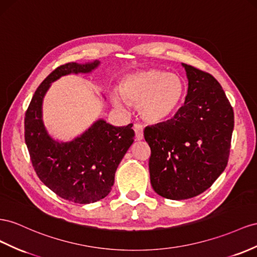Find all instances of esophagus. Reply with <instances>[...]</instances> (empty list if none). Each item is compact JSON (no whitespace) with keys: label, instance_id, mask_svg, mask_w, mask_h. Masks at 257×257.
I'll use <instances>...</instances> for the list:
<instances>
[{"label":"esophagus","instance_id":"esophagus-1","mask_svg":"<svg viewBox=\"0 0 257 257\" xmlns=\"http://www.w3.org/2000/svg\"><path fill=\"white\" fill-rule=\"evenodd\" d=\"M134 132L136 141H142L144 138V130L141 124H134Z\"/></svg>","mask_w":257,"mask_h":257}]
</instances>
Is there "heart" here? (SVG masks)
Listing matches in <instances>:
<instances>
[{
  "mask_svg": "<svg viewBox=\"0 0 257 257\" xmlns=\"http://www.w3.org/2000/svg\"><path fill=\"white\" fill-rule=\"evenodd\" d=\"M113 91L111 99L117 107L127 102L138 105L143 119L152 124L166 121L175 113L185 95V82L177 74L159 69H146L127 74Z\"/></svg>",
  "mask_w": 257,
  "mask_h": 257,
  "instance_id": "b5f03b06",
  "label": "heart"
}]
</instances>
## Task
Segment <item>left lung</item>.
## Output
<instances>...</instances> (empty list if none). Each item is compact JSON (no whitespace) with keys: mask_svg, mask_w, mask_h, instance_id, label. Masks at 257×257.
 <instances>
[{"mask_svg":"<svg viewBox=\"0 0 257 257\" xmlns=\"http://www.w3.org/2000/svg\"><path fill=\"white\" fill-rule=\"evenodd\" d=\"M188 92L171 120L146 127L150 182L166 199L185 200L209 189L224 172L230 151L233 110L213 75L183 64Z\"/></svg>","mask_w":257,"mask_h":257,"instance_id":"left-lung-1","label":"left lung"}]
</instances>
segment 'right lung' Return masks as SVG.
<instances>
[{"label":"right lung","mask_w":257,"mask_h":257,"mask_svg":"<svg viewBox=\"0 0 257 257\" xmlns=\"http://www.w3.org/2000/svg\"><path fill=\"white\" fill-rule=\"evenodd\" d=\"M98 65L94 60L57 67L37 88L25 116V141L37 175L57 196L80 204L108 196L117 165L134 142L133 124L113 126L100 119L72 142L59 143L44 126L42 103L52 82L70 73H88Z\"/></svg>","instance_id":"obj_1"}]
</instances>
